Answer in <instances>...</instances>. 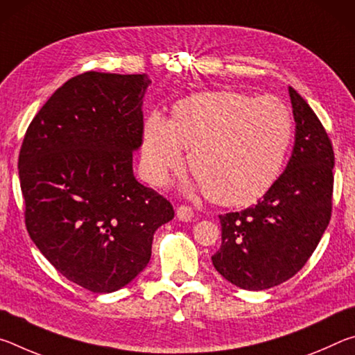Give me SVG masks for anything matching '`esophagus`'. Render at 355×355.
Segmentation results:
<instances>
[{
    "instance_id": "obj_1",
    "label": "esophagus",
    "mask_w": 355,
    "mask_h": 355,
    "mask_svg": "<svg viewBox=\"0 0 355 355\" xmlns=\"http://www.w3.org/2000/svg\"><path fill=\"white\" fill-rule=\"evenodd\" d=\"M177 218L178 220H183V222H188L192 218H194V211H192V208L188 205H182L177 208Z\"/></svg>"
}]
</instances>
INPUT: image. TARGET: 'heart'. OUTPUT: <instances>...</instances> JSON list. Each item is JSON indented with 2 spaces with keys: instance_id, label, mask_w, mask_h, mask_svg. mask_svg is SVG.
Segmentation results:
<instances>
[{
  "instance_id": "heart-1",
  "label": "heart",
  "mask_w": 355,
  "mask_h": 355,
  "mask_svg": "<svg viewBox=\"0 0 355 355\" xmlns=\"http://www.w3.org/2000/svg\"><path fill=\"white\" fill-rule=\"evenodd\" d=\"M294 135L290 107L272 95L200 92L177 101L171 120L159 112L142 130V169L153 184L188 166L213 202L244 207L272 188Z\"/></svg>"
}]
</instances>
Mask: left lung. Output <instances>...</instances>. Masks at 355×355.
<instances>
[{
  "mask_svg": "<svg viewBox=\"0 0 355 355\" xmlns=\"http://www.w3.org/2000/svg\"><path fill=\"white\" fill-rule=\"evenodd\" d=\"M288 91L296 136L285 172L257 205L219 216L222 244L211 260L243 290H268L297 274L332 214V142L307 101Z\"/></svg>",
  "mask_w": 355,
  "mask_h": 355,
  "instance_id": "8db88e82",
  "label": "left lung"
}]
</instances>
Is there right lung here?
<instances>
[{"label":"right lung","mask_w":355,"mask_h":355,"mask_svg":"<svg viewBox=\"0 0 355 355\" xmlns=\"http://www.w3.org/2000/svg\"><path fill=\"white\" fill-rule=\"evenodd\" d=\"M146 73L86 71L58 89L19 155L25 224L65 279L112 293L144 271L172 203L133 175L142 144Z\"/></svg>","instance_id":"right-lung-1"}]
</instances>
